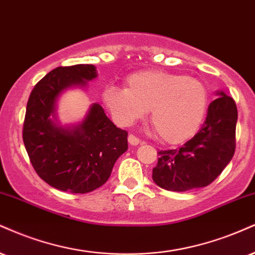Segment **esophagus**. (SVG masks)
<instances>
[{
    "label": "esophagus",
    "mask_w": 255,
    "mask_h": 255,
    "mask_svg": "<svg viewBox=\"0 0 255 255\" xmlns=\"http://www.w3.org/2000/svg\"><path fill=\"white\" fill-rule=\"evenodd\" d=\"M128 142H129V145L131 146H136L140 143V140L137 139L135 135H133V134H130L129 136H128Z\"/></svg>",
    "instance_id": "1"
}]
</instances>
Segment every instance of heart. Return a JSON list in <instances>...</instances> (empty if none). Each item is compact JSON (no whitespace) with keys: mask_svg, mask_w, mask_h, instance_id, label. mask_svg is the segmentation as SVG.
<instances>
[{"mask_svg":"<svg viewBox=\"0 0 255 255\" xmlns=\"http://www.w3.org/2000/svg\"><path fill=\"white\" fill-rule=\"evenodd\" d=\"M102 100L122 126L134 124L149 110L158 136L164 142L182 143L203 124L209 94L196 78L164 70H143L128 76L126 88L104 89Z\"/></svg>","mask_w":255,"mask_h":255,"instance_id":"heart-1","label":"heart"}]
</instances>
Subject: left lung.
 Returning <instances> with one entry per match:
<instances>
[{"instance_id":"1","label":"left lung","mask_w":255,"mask_h":255,"mask_svg":"<svg viewBox=\"0 0 255 255\" xmlns=\"http://www.w3.org/2000/svg\"><path fill=\"white\" fill-rule=\"evenodd\" d=\"M219 97L208 107L201 130L178 149L159 151L153 182L168 191H188L213 183L232 160L235 152L238 109L232 97Z\"/></svg>"}]
</instances>
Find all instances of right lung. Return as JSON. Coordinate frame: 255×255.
I'll use <instances>...</instances> for the list:
<instances>
[{
    "label": "right lung",
    "instance_id": "obj_1",
    "mask_svg": "<svg viewBox=\"0 0 255 255\" xmlns=\"http://www.w3.org/2000/svg\"><path fill=\"white\" fill-rule=\"evenodd\" d=\"M97 77L96 66H59L30 93L23 122V143L35 172L48 185L72 194H87L108 180L114 164L127 151L128 133L94 103L77 125L61 126L57 102L64 91L85 88Z\"/></svg>",
    "mask_w": 255,
    "mask_h": 255
}]
</instances>
